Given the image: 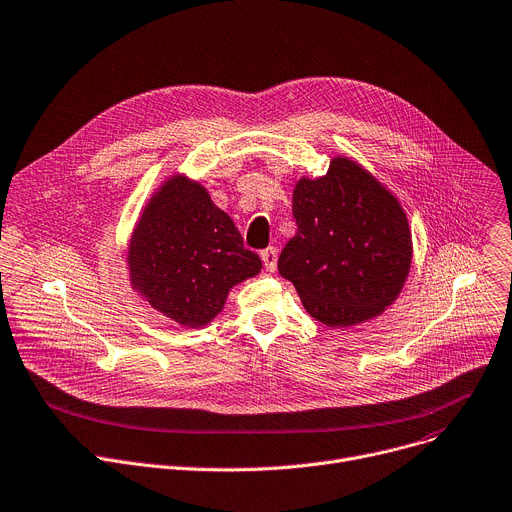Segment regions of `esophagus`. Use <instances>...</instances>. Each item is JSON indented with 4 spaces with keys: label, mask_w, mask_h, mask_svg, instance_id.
I'll use <instances>...</instances> for the list:
<instances>
[{
    "label": "esophagus",
    "mask_w": 512,
    "mask_h": 512,
    "mask_svg": "<svg viewBox=\"0 0 512 512\" xmlns=\"http://www.w3.org/2000/svg\"><path fill=\"white\" fill-rule=\"evenodd\" d=\"M261 261H263L267 271H275V267H277V251L273 247L261 251Z\"/></svg>",
    "instance_id": "esophagus-1"
}]
</instances>
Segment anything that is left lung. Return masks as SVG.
I'll use <instances>...</instances> for the list:
<instances>
[{"label": "left lung", "instance_id": "left-lung-1", "mask_svg": "<svg viewBox=\"0 0 512 512\" xmlns=\"http://www.w3.org/2000/svg\"><path fill=\"white\" fill-rule=\"evenodd\" d=\"M296 237L277 269L306 312L333 329L380 316L400 296L412 263V232L400 200L351 157L292 192Z\"/></svg>", "mask_w": 512, "mask_h": 512}]
</instances>
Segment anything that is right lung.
<instances>
[{"label": "right lung", "instance_id": "add662e5", "mask_svg": "<svg viewBox=\"0 0 512 512\" xmlns=\"http://www.w3.org/2000/svg\"><path fill=\"white\" fill-rule=\"evenodd\" d=\"M261 267L232 218L185 173L169 175L151 194L126 247L130 288L190 329L212 322L228 292Z\"/></svg>", "mask_w": 512, "mask_h": 512}]
</instances>
